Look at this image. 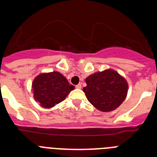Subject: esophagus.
<instances>
[{"instance_id":"esophagus-1","label":"esophagus","mask_w":157,"mask_h":157,"mask_svg":"<svg viewBox=\"0 0 157 157\" xmlns=\"http://www.w3.org/2000/svg\"><path fill=\"white\" fill-rule=\"evenodd\" d=\"M75 88L76 89H81L82 88V85L79 83V84H78V85L75 86Z\"/></svg>"}]
</instances>
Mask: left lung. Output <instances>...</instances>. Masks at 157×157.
<instances>
[{
  "mask_svg": "<svg viewBox=\"0 0 157 157\" xmlns=\"http://www.w3.org/2000/svg\"><path fill=\"white\" fill-rule=\"evenodd\" d=\"M86 83L83 92L87 100L101 112L115 110L127 98L128 83L113 69L90 75L86 78Z\"/></svg>",
  "mask_w": 157,
  "mask_h": 157,
  "instance_id": "obj_1",
  "label": "left lung"
}]
</instances>
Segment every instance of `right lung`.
<instances>
[{
  "instance_id": "add662e5",
  "label": "right lung",
  "mask_w": 157,
  "mask_h": 157,
  "mask_svg": "<svg viewBox=\"0 0 157 157\" xmlns=\"http://www.w3.org/2000/svg\"><path fill=\"white\" fill-rule=\"evenodd\" d=\"M75 89L58 71L41 73L32 82L34 98L43 108L51 109L63 101Z\"/></svg>"
}]
</instances>
